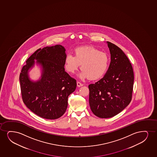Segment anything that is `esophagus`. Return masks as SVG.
<instances>
[{
	"label": "esophagus",
	"instance_id": "34e87169",
	"mask_svg": "<svg viewBox=\"0 0 157 157\" xmlns=\"http://www.w3.org/2000/svg\"><path fill=\"white\" fill-rule=\"evenodd\" d=\"M83 86V84L81 83H80L79 82H77V86H78V87H81V86Z\"/></svg>",
	"mask_w": 157,
	"mask_h": 157
}]
</instances>
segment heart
<instances>
[{
	"label": "heart",
	"mask_w": 157,
	"mask_h": 157,
	"mask_svg": "<svg viewBox=\"0 0 157 157\" xmlns=\"http://www.w3.org/2000/svg\"><path fill=\"white\" fill-rule=\"evenodd\" d=\"M109 63L107 54L93 47L76 48L74 56L68 54L65 59V68L70 73H74L81 65L82 71L79 77L82 79L102 78L107 71Z\"/></svg>",
	"instance_id": "b5f03b06"
}]
</instances>
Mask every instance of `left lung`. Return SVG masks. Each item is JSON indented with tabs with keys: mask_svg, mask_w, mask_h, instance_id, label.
<instances>
[{
	"mask_svg": "<svg viewBox=\"0 0 157 157\" xmlns=\"http://www.w3.org/2000/svg\"><path fill=\"white\" fill-rule=\"evenodd\" d=\"M111 62L105 75L89 86V104L92 113L101 118H111L129 105L132 96L133 68L123 50L107 41Z\"/></svg>",
	"mask_w": 157,
	"mask_h": 157,
	"instance_id": "1",
	"label": "left lung"
}]
</instances>
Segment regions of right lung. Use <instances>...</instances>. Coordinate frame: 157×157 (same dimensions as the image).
<instances>
[{"mask_svg": "<svg viewBox=\"0 0 157 157\" xmlns=\"http://www.w3.org/2000/svg\"><path fill=\"white\" fill-rule=\"evenodd\" d=\"M65 51L60 44L39 49L28 58L20 73L24 104L44 119H56L63 115L67 108L68 97L77 86L75 79L65 71ZM35 63L40 66L42 72L40 79L34 82L28 72Z\"/></svg>", "mask_w": 157, "mask_h": 157, "instance_id": "right-lung-1", "label": "right lung"}]
</instances>
